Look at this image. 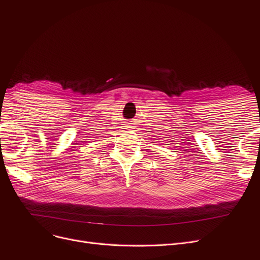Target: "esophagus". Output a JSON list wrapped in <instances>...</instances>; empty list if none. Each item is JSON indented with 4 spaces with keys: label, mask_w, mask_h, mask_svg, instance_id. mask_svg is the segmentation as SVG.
I'll list each match as a JSON object with an SVG mask.
<instances>
[{
    "label": "esophagus",
    "mask_w": 260,
    "mask_h": 260,
    "mask_svg": "<svg viewBox=\"0 0 260 260\" xmlns=\"http://www.w3.org/2000/svg\"><path fill=\"white\" fill-rule=\"evenodd\" d=\"M127 128H131V127H130V125H128V127H127Z\"/></svg>",
    "instance_id": "34e87169"
}]
</instances>
